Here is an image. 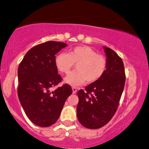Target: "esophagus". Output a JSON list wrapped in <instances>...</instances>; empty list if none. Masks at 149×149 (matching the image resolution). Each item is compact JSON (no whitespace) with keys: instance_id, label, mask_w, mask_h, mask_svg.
I'll return each instance as SVG.
<instances>
[{"instance_id":"1","label":"esophagus","mask_w":149,"mask_h":149,"mask_svg":"<svg viewBox=\"0 0 149 149\" xmlns=\"http://www.w3.org/2000/svg\"><path fill=\"white\" fill-rule=\"evenodd\" d=\"M72 91H73V94H76L77 92V88L76 87H72Z\"/></svg>"}]
</instances>
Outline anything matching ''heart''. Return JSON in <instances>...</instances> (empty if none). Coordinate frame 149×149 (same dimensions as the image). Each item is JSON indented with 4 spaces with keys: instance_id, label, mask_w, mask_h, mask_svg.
<instances>
[{
    "instance_id": "heart-1",
    "label": "heart",
    "mask_w": 149,
    "mask_h": 149,
    "mask_svg": "<svg viewBox=\"0 0 149 149\" xmlns=\"http://www.w3.org/2000/svg\"><path fill=\"white\" fill-rule=\"evenodd\" d=\"M74 64H77V71L64 78V82L71 86L82 85L87 80L88 82L97 81L107 67L105 57L87 46H76L68 53H60L55 57V67L64 74H69Z\"/></svg>"
}]
</instances>
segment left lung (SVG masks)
Segmentation results:
<instances>
[{
  "label": "left lung",
  "mask_w": 149,
  "mask_h": 149,
  "mask_svg": "<svg viewBox=\"0 0 149 149\" xmlns=\"http://www.w3.org/2000/svg\"><path fill=\"white\" fill-rule=\"evenodd\" d=\"M107 67L103 76L78 91L77 117L85 128L97 129L107 124L117 109L124 88L126 75L121 58L103 46Z\"/></svg>",
  "instance_id": "8db88e82"
}]
</instances>
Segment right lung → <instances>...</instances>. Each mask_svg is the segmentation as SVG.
I'll return each mask as SVG.
<instances>
[{
    "label": "right lung",
    "mask_w": 149,
    "mask_h": 149,
    "mask_svg": "<svg viewBox=\"0 0 149 149\" xmlns=\"http://www.w3.org/2000/svg\"><path fill=\"white\" fill-rule=\"evenodd\" d=\"M67 46L49 41L29 50L18 69V96L25 113L37 126L48 127L60 117L67 98L72 94L69 85L53 92L50 88L62 80L55 64V54Z\"/></svg>",
    "instance_id": "1"
}]
</instances>
